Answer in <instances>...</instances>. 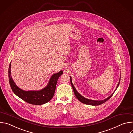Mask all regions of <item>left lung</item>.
Segmentation results:
<instances>
[{
    "mask_svg": "<svg viewBox=\"0 0 133 133\" xmlns=\"http://www.w3.org/2000/svg\"><path fill=\"white\" fill-rule=\"evenodd\" d=\"M70 82H71V84L72 85V89L73 90V91H74V93H75V95L76 96V97L77 98V99L80 101L82 103H83V104H87V105H92V106H98V105H101L102 104H104V102H105L106 101H107L108 99H109L113 95L114 93L115 92V91H116V90L117 89L118 87L119 86V83H120V80H121V79H119V82L118 83V85L116 87V89H115V90L114 91V92L111 94V96H110L109 97H108L107 98L104 99V100H90V99H87L84 97H83V96H82L78 92V91L76 90V88H75V87L73 86V84H72V79H71V77H70Z\"/></svg>",
    "mask_w": 133,
    "mask_h": 133,
    "instance_id": "obj_1",
    "label": "left lung"
}]
</instances>
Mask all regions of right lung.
<instances>
[{
	"instance_id": "right-lung-1",
	"label": "right lung",
	"mask_w": 133,
	"mask_h": 133,
	"mask_svg": "<svg viewBox=\"0 0 133 133\" xmlns=\"http://www.w3.org/2000/svg\"><path fill=\"white\" fill-rule=\"evenodd\" d=\"M10 69L11 62L8 69V77L9 84L13 92L27 103L35 105H41L51 100L54 95L57 80L63 73L61 70L52 75L46 87L41 90L24 91L18 88L14 82L10 75Z\"/></svg>"
}]
</instances>
